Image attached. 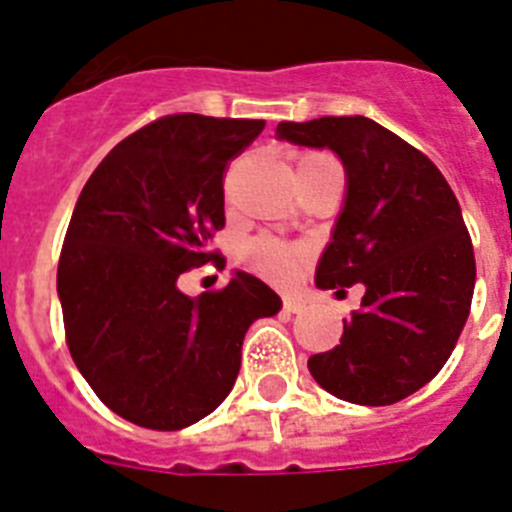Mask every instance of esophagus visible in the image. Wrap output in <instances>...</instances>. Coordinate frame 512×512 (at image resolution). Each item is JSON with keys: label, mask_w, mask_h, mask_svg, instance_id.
<instances>
[{"label": "esophagus", "mask_w": 512, "mask_h": 512, "mask_svg": "<svg viewBox=\"0 0 512 512\" xmlns=\"http://www.w3.org/2000/svg\"><path fill=\"white\" fill-rule=\"evenodd\" d=\"M282 307H284V312H289V315H295V312H302L305 302L297 300V297H284Z\"/></svg>", "instance_id": "obj_1"}]
</instances>
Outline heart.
<instances>
[{"label":"heart","mask_w":512,"mask_h":512,"mask_svg":"<svg viewBox=\"0 0 512 512\" xmlns=\"http://www.w3.org/2000/svg\"><path fill=\"white\" fill-rule=\"evenodd\" d=\"M325 166H338L336 158L325 151H302L297 156V171L325 169ZM307 259H310L307 246L282 243L277 238H269V235H256L241 248V264L269 279H292Z\"/></svg>","instance_id":"heart-1"}]
</instances>
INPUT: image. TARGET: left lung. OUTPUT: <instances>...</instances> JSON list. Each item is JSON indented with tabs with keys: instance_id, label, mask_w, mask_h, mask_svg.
<instances>
[{
	"instance_id": "8db88e82",
	"label": "left lung",
	"mask_w": 512,
	"mask_h": 512,
	"mask_svg": "<svg viewBox=\"0 0 512 512\" xmlns=\"http://www.w3.org/2000/svg\"><path fill=\"white\" fill-rule=\"evenodd\" d=\"M277 135L341 156L346 207L315 284L366 289L341 343L307 369L356 405L405 400L449 361L472 307L477 264L456 194L431 158L369 117L279 122Z\"/></svg>"
}]
</instances>
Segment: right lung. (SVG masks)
I'll use <instances>...</instances> for the list:
<instances>
[{"instance_id":"1","label":"right lung","mask_w":512,"mask_h":512,"mask_svg":"<svg viewBox=\"0 0 512 512\" xmlns=\"http://www.w3.org/2000/svg\"><path fill=\"white\" fill-rule=\"evenodd\" d=\"M264 120L179 112L117 143L79 194L58 259L71 359L120 418L179 431L233 390L248 325L282 300L238 271L197 300L176 279L212 264L225 228V171Z\"/></svg>"}]
</instances>
